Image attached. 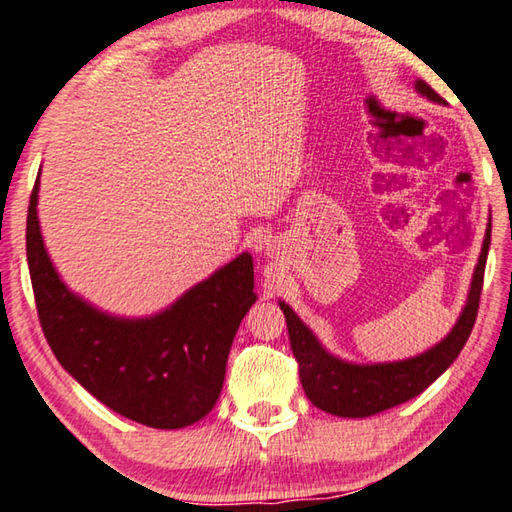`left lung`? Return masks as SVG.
I'll list each match as a JSON object with an SVG mask.
<instances>
[{"mask_svg":"<svg viewBox=\"0 0 512 512\" xmlns=\"http://www.w3.org/2000/svg\"><path fill=\"white\" fill-rule=\"evenodd\" d=\"M416 89L418 94H423L434 102H443V98L423 80L416 82ZM488 246L490 228L486 230V241H483L479 264L475 268V280H472L468 304L461 313L457 327L434 349L410 360L389 362V365L358 367L333 358L320 347V342L313 338V333L304 327L300 318L282 302L280 309L284 311L286 318L288 340H291L297 371H300L302 387L306 396H309V401L329 414L365 418L385 412L389 407L407 403L410 398L423 394L457 360L461 349L466 347L472 327H475L483 288V273H486Z\"/></svg>","mask_w":512,"mask_h":512,"instance_id":"left-lung-1","label":"left lung"}]
</instances>
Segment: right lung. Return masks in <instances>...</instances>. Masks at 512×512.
<instances>
[{"label": "right lung", "mask_w": 512, "mask_h": 512, "mask_svg": "<svg viewBox=\"0 0 512 512\" xmlns=\"http://www.w3.org/2000/svg\"><path fill=\"white\" fill-rule=\"evenodd\" d=\"M37 181L26 217V257L44 338L100 403L159 430L197 423L217 403L232 338L250 306L253 259L239 255L150 320L91 309L60 282L37 224Z\"/></svg>", "instance_id": "1"}]
</instances>
